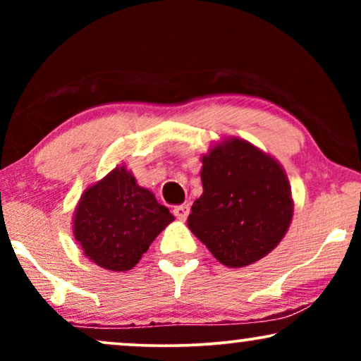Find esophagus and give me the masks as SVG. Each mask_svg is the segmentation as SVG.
<instances>
[{
  "mask_svg": "<svg viewBox=\"0 0 361 361\" xmlns=\"http://www.w3.org/2000/svg\"><path fill=\"white\" fill-rule=\"evenodd\" d=\"M172 212H174V215H176L179 220H185L187 216H189L190 209H189V205H187V204H182V205L174 207V210H172Z\"/></svg>",
  "mask_w": 361,
  "mask_h": 361,
  "instance_id": "34e87169",
  "label": "esophagus"
}]
</instances>
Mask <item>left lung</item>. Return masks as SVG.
I'll return each instance as SVG.
<instances>
[{
  "instance_id": "8db88e82",
  "label": "left lung",
  "mask_w": 361,
  "mask_h": 361,
  "mask_svg": "<svg viewBox=\"0 0 361 361\" xmlns=\"http://www.w3.org/2000/svg\"><path fill=\"white\" fill-rule=\"evenodd\" d=\"M204 194L187 225L228 268H243L271 253L284 238L294 204L278 161L251 142L230 137L202 157Z\"/></svg>"
}]
</instances>
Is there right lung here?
<instances>
[{
    "label": "right lung",
    "instance_id": "1",
    "mask_svg": "<svg viewBox=\"0 0 361 361\" xmlns=\"http://www.w3.org/2000/svg\"><path fill=\"white\" fill-rule=\"evenodd\" d=\"M174 216L137 185L125 166L88 187L73 214V236L83 255L108 271H130Z\"/></svg>",
    "mask_w": 361,
    "mask_h": 361
}]
</instances>
